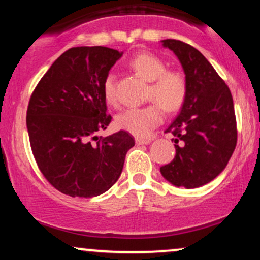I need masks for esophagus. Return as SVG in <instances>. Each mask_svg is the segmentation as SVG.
<instances>
[{"mask_svg":"<svg viewBox=\"0 0 260 260\" xmlns=\"http://www.w3.org/2000/svg\"><path fill=\"white\" fill-rule=\"evenodd\" d=\"M150 142H151L150 139H140V138H137V139H136V144H137V145L150 144Z\"/></svg>","mask_w":260,"mask_h":260,"instance_id":"34e87169","label":"esophagus"}]
</instances>
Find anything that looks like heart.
Segmentation results:
<instances>
[{"label":"heart","instance_id":"obj_1","mask_svg":"<svg viewBox=\"0 0 260 260\" xmlns=\"http://www.w3.org/2000/svg\"><path fill=\"white\" fill-rule=\"evenodd\" d=\"M129 66L138 76L150 82L149 95L165 111L174 112L180 109L187 95L186 79L180 72L166 70L165 62L150 52H142L134 56ZM115 80V74L109 73L103 83L104 98L110 104L116 99ZM161 121L162 111L156 104L143 107H129L118 113L116 117L118 128L139 138L148 137Z\"/></svg>","mask_w":260,"mask_h":260}]
</instances>
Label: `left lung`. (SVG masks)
Masks as SVG:
<instances>
[{"label": "left lung", "instance_id": "1", "mask_svg": "<svg viewBox=\"0 0 260 260\" xmlns=\"http://www.w3.org/2000/svg\"><path fill=\"white\" fill-rule=\"evenodd\" d=\"M161 45L180 61L187 95L166 129L177 137L175 159L160 172L176 187H202L225 170L236 148L234 100L228 85L198 50L174 39L161 40Z\"/></svg>", "mask_w": 260, "mask_h": 260}]
</instances>
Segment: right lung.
I'll use <instances>...</instances> for the list:
<instances>
[{
	"label": "right lung",
	"mask_w": 260,
	"mask_h": 260,
	"mask_svg": "<svg viewBox=\"0 0 260 260\" xmlns=\"http://www.w3.org/2000/svg\"><path fill=\"white\" fill-rule=\"evenodd\" d=\"M123 52L105 46L72 47L41 78L26 111L35 160L47 181L71 197L105 193L120 178L134 138L120 131L107 137L103 83Z\"/></svg>",
	"instance_id": "1"
}]
</instances>
